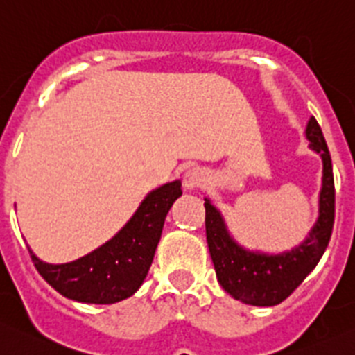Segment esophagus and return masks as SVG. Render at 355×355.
I'll return each mask as SVG.
<instances>
[{
  "label": "esophagus",
  "mask_w": 355,
  "mask_h": 355,
  "mask_svg": "<svg viewBox=\"0 0 355 355\" xmlns=\"http://www.w3.org/2000/svg\"><path fill=\"white\" fill-rule=\"evenodd\" d=\"M208 177L205 173L203 168H191V170L185 171L184 175V185L185 189L193 191V189H200L207 184Z\"/></svg>",
  "instance_id": "obj_1"
}]
</instances>
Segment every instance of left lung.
I'll use <instances>...</instances> for the list:
<instances>
[{
    "instance_id": "1",
    "label": "left lung",
    "mask_w": 355,
    "mask_h": 355,
    "mask_svg": "<svg viewBox=\"0 0 355 355\" xmlns=\"http://www.w3.org/2000/svg\"><path fill=\"white\" fill-rule=\"evenodd\" d=\"M304 137L310 148L322 159V187L319 193V217L308 236L291 250L266 254L248 250L230 234L223 214L205 198L207 241L218 284L234 300L252 306H275L294 293L320 261L329 243L334 223L333 164L315 117H310Z\"/></svg>"
}]
</instances>
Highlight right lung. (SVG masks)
Returning a JSON list of instances; mask_svg holds the SVG:
<instances>
[{
	"label": "right lung",
	"instance_id": "add662e5",
	"mask_svg": "<svg viewBox=\"0 0 355 355\" xmlns=\"http://www.w3.org/2000/svg\"><path fill=\"white\" fill-rule=\"evenodd\" d=\"M182 196V182L173 180L145 196L137 211L115 236L71 263L51 264L31 259L47 284L78 303L112 304L132 296L148 273L161 240L164 218Z\"/></svg>",
	"mask_w": 355,
	"mask_h": 355
}]
</instances>
